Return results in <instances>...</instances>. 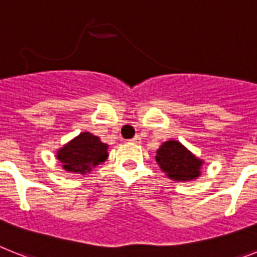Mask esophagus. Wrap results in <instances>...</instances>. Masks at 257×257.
<instances>
[{"instance_id":"34e87169","label":"esophagus","mask_w":257,"mask_h":257,"mask_svg":"<svg viewBox=\"0 0 257 257\" xmlns=\"http://www.w3.org/2000/svg\"><path fill=\"white\" fill-rule=\"evenodd\" d=\"M129 141L133 144H140L141 143V137H140V136H135V137H133L132 140H129Z\"/></svg>"}]
</instances>
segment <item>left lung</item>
Returning a JSON list of instances; mask_svg holds the SVG:
<instances>
[{
    "instance_id": "left-lung-1",
    "label": "left lung",
    "mask_w": 257,
    "mask_h": 257,
    "mask_svg": "<svg viewBox=\"0 0 257 257\" xmlns=\"http://www.w3.org/2000/svg\"><path fill=\"white\" fill-rule=\"evenodd\" d=\"M157 164L173 181H191L201 174L202 161L178 141H166L156 156Z\"/></svg>"
}]
</instances>
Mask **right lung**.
<instances>
[{
    "label": "right lung",
    "instance_id": "obj_1",
    "mask_svg": "<svg viewBox=\"0 0 257 257\" xmlns=\"http://www.w3.org/2000/svg\"><path fill=\"white\" fill-rule=\"evenodd\" d=\"M107 149L108 145L101 143L99 137L84 132L59 149L56 157L63 165L64 170L85 174L100 162L105 161L108 157Z\"/></svg>",
    "mask_w": 257,
    "mask_h": 257
}]
</instances>
